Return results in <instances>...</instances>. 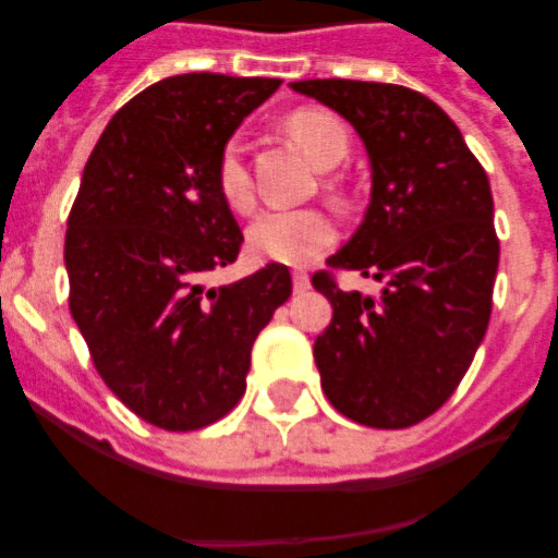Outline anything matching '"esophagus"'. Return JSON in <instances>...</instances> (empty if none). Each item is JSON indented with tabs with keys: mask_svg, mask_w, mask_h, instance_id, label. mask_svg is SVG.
Instances as JSON below:
<instances>
[{
	"mask_svg": "<svg viewBox=\"0 0 558 558\" xmlns=\"http://www.w3.org/2000/svg\"><path fill=\"white\" fill-rule=\"evenodd\" d=\"M292 287H295V292H306L310 289V275L304 269L292 271Z\"/></svg>",
	"mask_w": 558,
	"mask_h": 558,
	"instance_id": "1",
	"label": "esophagus"
}]
</instances>
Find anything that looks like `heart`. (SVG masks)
Masks as SVG:
<instances>
[{"label": "heart", "mask_w": 558, "mask_h": 558, "mask_svg": "<svg viewBox=\"0 0 558 558\" xmlns=\"http://www.w3.org/2000/svg\"><path fill=\"white\" fill-rule=\"evenodd\" d=\"M287 133L298 150H304L306 159L322 170L336 168L348 159V126L327 109H295L287 118ZM217 185L222 199L234 210L252 208V177L245 170L240 144L231 142L219 153ZM327 191L339 193V185L330 179ZM245 236H248V248L263 260L298 266V263L315 260L324 248H330L336 240V226H332L330 214H324L322 208H271L254 217Z\"/></svg>", "instance_id": "1"}]
</instances>
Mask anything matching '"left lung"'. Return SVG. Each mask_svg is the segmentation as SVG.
Masks as SVG:
<instances>
[{
  "label": "left lung",
  "instance_id": "left-lung-1",
  "mask_svg": "<svg viewBox=\"0 0 558 558\" xmlns=\"http://www.w3.org/2000/svg\"><path fill=\"white\" fill-rule=\"evenodd\" d=\"M356 126L371 156V205L350 243L313 275L332 304L315 339L330 405L371 428H408L454 393L486 336L498 271L493 191L458 124L397 83L301 81ZM332 268L383 280L344 293Z\"/></svg>",
  "mask_w": 558,
  "mask_h": 558
}]
</instances>
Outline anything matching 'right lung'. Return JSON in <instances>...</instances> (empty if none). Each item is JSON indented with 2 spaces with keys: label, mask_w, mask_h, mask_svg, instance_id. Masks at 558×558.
<instances>
[{
  "label": "right lung",
  "mask_w": 558,
  "mask_h": 558,
  "mask_svg": "<svg viewBox=\"0 0 558 558\" xmlns=\"http://www.w3.org/2000/svg\"><path fill=\"white\" fill-rule=\"evenodd\" d=\"M278 86L165 77L118 109L83 168L65 228L69 310L107 388L165 432L205 428L240 402L254 339L292 295L283 263L205 287L243 245L219 153Z\"/></svg>",
  "instance_id": "1"
}]
</instances>
